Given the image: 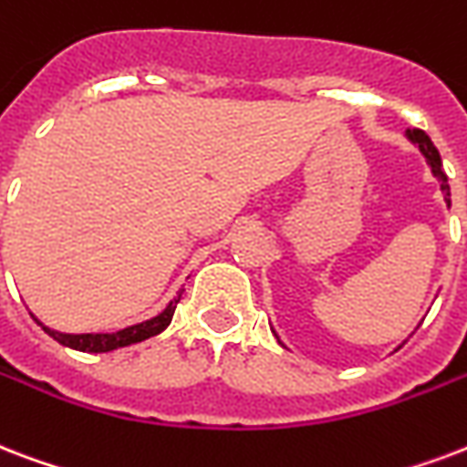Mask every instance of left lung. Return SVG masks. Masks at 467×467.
I'll return each mask as SVG.
<instances>
[{
	"mask_svg": "<svg viewBox=\"0 0 467 467\" xmlns=\"http://www.w3.org/2000/svg\"><path fill=\"white\" fill-rule=\"evenodd\" d=\"M407 139L414 144V147H419V151L423 154V159H426V163L431 166V173L436 178H439V183H441V191H443V198H446L448 202V208H451V186H448V176H446V171H443V161H441V154H439V149L433 147V141L429 139V134L423 130H407ZM276 336V333H274ZM279 340V337H276ZM279 345H284L279 340ZM286 348V345H284Z\"/></svg>",
	"mask_w": 467,
	"mask_h": 467,
	"instance_id": "obj_1",
	"label": "left lung"
}]
</instances>
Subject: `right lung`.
<instances>
[{"instance_id":"obj_1","label":"right lung","mask_w":467,"mask_h":467,"mask_svg":"<svg viewBox=\"0 0 467 467\" xmlns=\"http://www.w3.org/2000/svg\"><path fill=\"white\" fill-rule=\"evenodd\" d=\"M181 294H183V291H178L176 296L171 298L169 306H166L159 316H154V318H149V320H141V323L130 326V328L117 330V333H58V330H51L48 326H44V323L36 318V316L34 320L53 337V340H58L60 345H66V348H70V350L112 352V350H119V348H127V345L141 343V340L159 336L161 330L169 328L171 318H173V311H176V304L181 301Z\"/></svg>"}]
</instances>
